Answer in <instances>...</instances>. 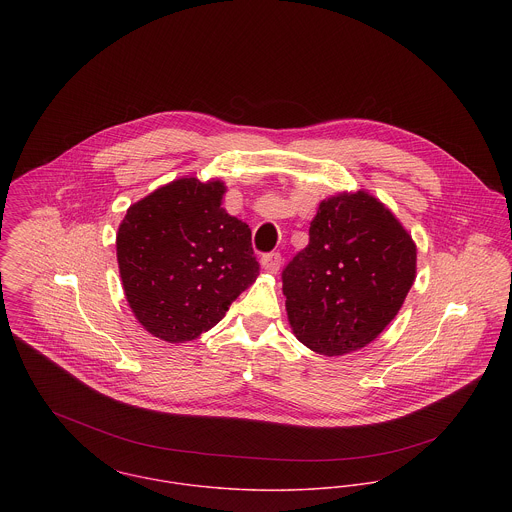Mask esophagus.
Wrapping results in <instances>:
<instances>
[{"label": "esophagus", "mask_w": 512, "mask_h": 512, "mask_svg": "<svg viewBox=\"0 0 512 512\" xmlns=\"http://www.w3.org/2000/svg\"><path fill=\"white\" fill-rule=\"evenodd\" d=\"M262 268H264V272H268V274H278L280 268H282V256H280L278 252L266 254V256L262 258Z\"/></svg>", "instance_id": "34e87169"}]
</instances>
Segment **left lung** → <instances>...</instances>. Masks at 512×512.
Wrapping results in <instances>:
<instances>
[{
  "mask_svg": "<svg viewBox=\"0 0 512 512\" xmlns=\"http://www.w3.org/2000/svg\"><path fill=\"white\" fill-rule=\"evenodd\" d=\"M416 254L412 234L374 195L359 189L323 199L309 244L282 274L297 341L325 357L372 343L416 280Z\"/></svg>",
  "mask_w": 512,
  "mask_h": 512,
  "instance_id": "1",
  "label": "left lung"
}]
</instances>
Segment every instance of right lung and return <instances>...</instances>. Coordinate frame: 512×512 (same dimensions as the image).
Masks as SVG:
<instances>
[{
    "mask_svg": "<svg viewBox=\"0 0 512 512\" xmlns=\"http://www.w3.org/2000/svg\"><path fill=\"white\" fill-rule=\"evenodd\" d=\"M226 185L175 179L130 205L116 234L124 293L147 333L185 343L258 278L252 232L222 209Z\"/></svg>",
    "mask_w": 512,
    "mask_h": 512,
    "instance_id": "right-lung-1",
    "label": "right lung"
}]
</instances>
